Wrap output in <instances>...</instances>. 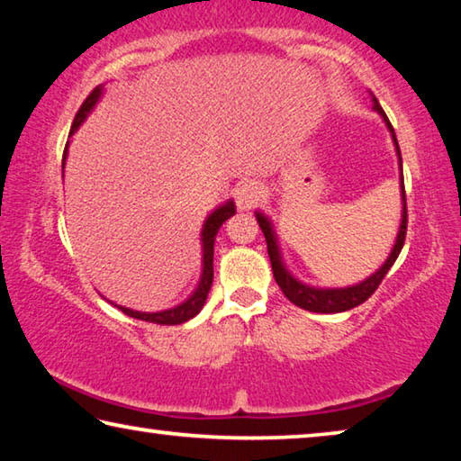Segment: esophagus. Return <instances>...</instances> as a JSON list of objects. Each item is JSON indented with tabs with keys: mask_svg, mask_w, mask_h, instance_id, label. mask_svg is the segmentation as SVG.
Instances as JSON below:
<instances>
[{
	"mask_svg": "<svg viewBox=\"0 0 461 461\" xmlns=\"http://www.w3.org/2000/svg\"><path fill=\"white\" fill-rule=\"evenodd\" d=\"M264 197V191L258 183H246L241 185L240 189L236 191V203L240 212H249L254 209Z\"/></svg>",
	"mask_w": 461,
	"mask_h": 461,
	"instance_id": "obj_1",
	"label": "esophagus"
}]
</instances>
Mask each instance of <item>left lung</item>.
I'll list each match as a JSON object with an SVG mask.
<instances>
[{"label":"left lung","instance_id":"8db88e82","mask_svg":"<svg viewBox=\"0 0 461 461\" xmlns=\"http://www.w3.org/2000/svg\"><path fill=\"white\" fill-rule=\"evenodd\" d=\"M374 105L372 109L376 112L382 120H384L386 128L393 136L394 142V150L396 156H399V170H401V199H402V213H401V225H399V233H396L394 246L390 249L388 258L384 264L370 275L368 278H364L362 283L352 285V286H341V288H321V286H311L301 283L299 278H294L291 272L286 270L285 262H283V254H280L278 248V240H276V231L272 228V223L267 215L262 212H256V221H258L260 230L267 238V246H268V256H270V264H272V275H275L276 285L280 286V291L285 293V296L291 303H294L296 307L305 309V311H313V313H341V311L354 309L357 305H362L364 301H368L372 293L376 291L378 285L382 283V278L386 276V272L390 267L399 258L401 249L404 246V236H407V194H404V178H402V158H401V148L399 142H396V134L390 122L386 118L384 109L380 107L378 99L372 97Z\"/></svg>","mask_w":461,"mask_h":461}]
</instances>
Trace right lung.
<instances>
[{
    "mask_svg": "<svg viewBox=\"0 0 461 461\" xmlns=\"http://www.w3.org/2000/svg\"><path fill=\"white\" fill-rule=\"evenodd\" d=\"M101 95H104V85H99V87L93 89L91 95L83 101L81 109L75 115V122H73V128H71V134H68V138H71L75 131L79 130L81 123L87 120V115L93 112V107L99 104ZM68 144H71V142H67L65 154H62V168H65V162H67ZM231 215H236V203H233L231 199H228L225 203H221L220 207H215L213 212L205 217V221H203V230H201V248H203L201 278H199L197 288H194L189 299L183 301L181 305H176L173 309L156 311V313H146V311H134V309H128V307H122V305H115V307H118L122 313H126L130 317L142 319V321H150V323H158V325H178V323H185V321H189V319H193L203 309V305H205L207 294H209V291H212L215 236H217V231H220L221 225L228 221Z\"/></svg>",
    "mask_w": 461,
    "mask_h": 461,
    "instance_id": "obj_1",
    "label": "right lung"
}]
</instances>
